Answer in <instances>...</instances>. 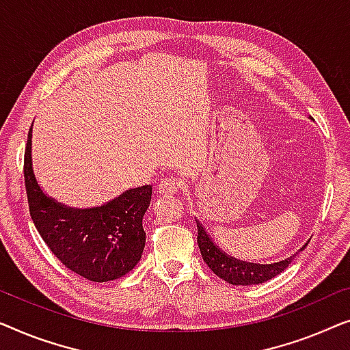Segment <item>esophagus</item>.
Here are the masks:
<instances>
[{
  "label": "esophagus",
  "mask_w": 350,
  "mask_h": 350,
  "mask_svg": "<svg viewBox=\"0 0 350 350\" xmlns=\"http://www.w3.org/2000/svg\"><path fill=\"white\" fill-rule=\"evenodd\" d=\"M182 189V180L176 179V177H165L159 184V193L161 195H176L179 193Z\"/></svg>",
  "instance_id": "obj_1"
}]
</instances>
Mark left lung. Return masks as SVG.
<instances>
[{
    "label": "left lung",
    "instance_id": "left-lung-1",
    "mask_svg": "<svg viewBox=\"0 0 350 350\" xmlns=\"http://www.w3.org/2000/svg\"><path fill=\"white\" fill-rule=\"evenodd\" d=\"M196 226H198V238L196 239H198V247L201 250V255H203V260L206 265L213 269V273L215 275H219L220 279H224L225 282L228 284L257 285L267 282V280L273 279L274 275L282 273L284 269L292 263V260L297 257V254H295L287 260H282V262L271 265L239 262V260L228 257V255L224 254L222 250L213 243V239L209 238V234L206 233L198 220H196Z\"/></svg>",
    "mask_w": 350,
    "mask_h": 350
}]
</instances>
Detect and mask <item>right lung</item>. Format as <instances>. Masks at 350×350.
<instances>
[{
  "mask_svg": "<svg viewBox=\"0 0 350 350\" xmlns=\"http://www.w3.org/2000/svg\"><path fill=\"white\" fill-rule=\"evenodd\" d=\"M29 215L52 254L93 282H107L130 273L146 244L142 217L152 185L126 190L101 208L71 209L42 193L31 166V128L23 160Z\"/></svg>",
  "mask_w": 350,
  "mask_h": 350,
  "instance_id": "right-lung-1",
  "label": "right lung"
}]
</instances>
